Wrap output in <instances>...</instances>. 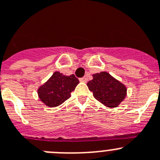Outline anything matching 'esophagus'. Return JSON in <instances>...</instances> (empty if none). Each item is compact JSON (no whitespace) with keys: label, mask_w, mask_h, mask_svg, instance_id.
<instances>
[{"label":"esophagus","mask_w":160,"mask_h":160,"mask_svg":"<svg viewBox=\"0 0 160 160\" xmlns=\"http://www.w3.org/2000/svg\"><path fill=\"white\" fill-rule=\"evenodd\" d=\"M87 80H88V78L86 77H81V78H80V82H84V83H85V82H87Z\"/></svg>","instance_id":"esophagus-1"}]
</instances>
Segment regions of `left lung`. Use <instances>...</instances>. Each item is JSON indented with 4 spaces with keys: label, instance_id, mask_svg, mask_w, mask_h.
<instances>
[{
    "label": "left lung",
    "instance_id": "8db88e82",
    "mask_svg": "<svg viewBox=\"0 0 160 160\" xmlns=\"http://www.w3.org/2000/svg\"><path fill=\"white\" fill-rule=\"evenodd\" d=\"M92 77L87 85L96 100L109 108L116 107L123 101L127 92L123 83L106 72L96 73Z\"/></svg>",
    "mask_w": 160,
    "mask_h": 160
}]
</instances>
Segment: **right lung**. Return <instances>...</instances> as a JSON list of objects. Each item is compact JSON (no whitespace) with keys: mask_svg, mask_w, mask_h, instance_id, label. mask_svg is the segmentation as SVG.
Here are the masks:
<instances>
[{"mask_svg":"<svg viewBox=\"0 0 160 160\" xmlns=\"http://www.w3.org/2000/svg\"><path fill=\"white\" fill-rule=\"evenodd\" d=\"M79 83V80L72 74L69 77L56 72L51 78L38 90L39 97L48 107H56L64 103Z\"/></svg>","mask_w":160,"mask_h":160,"instance_id":"obj_1","label":"right lung"}]
</instances>
